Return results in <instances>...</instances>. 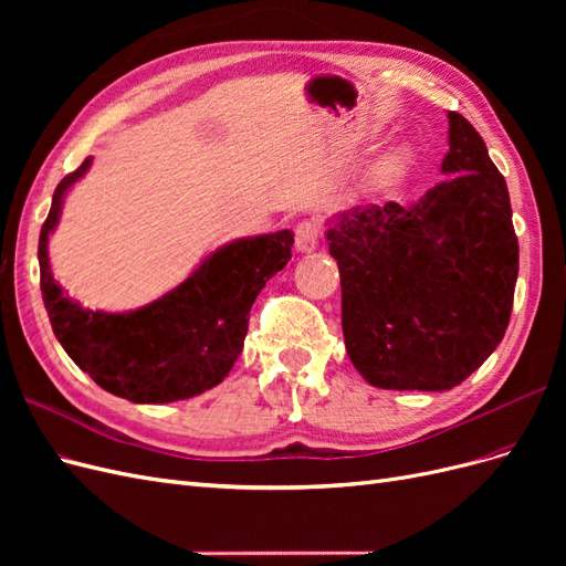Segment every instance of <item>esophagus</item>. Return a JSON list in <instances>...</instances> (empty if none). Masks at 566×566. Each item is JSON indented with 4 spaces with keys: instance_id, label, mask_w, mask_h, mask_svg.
Listing matches in <instances>:
<instances>
[{
    "instance_id": "esophagus-1",
    "label": "esophagus",
    "mask_w": 566,
    "mask_h": 566,
    "mask_svg": "<svg viewBox=\"0 0 566 566\" xmlns=\"http://www.w3.org/2000/svg\"><path fill=\"white\" fill-rule=\"evenodd\" d=\"M318 224L316 221H302L295 229V248L300 252H314L318 248Z\"/></svg>"
}]
</instances>
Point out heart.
Masks as SVG:
<instances>
[{"instance_id":"b5f03b06","label":"heart","mask_w":566,"mask_h":566,"mask_svg":"<svg viewBox=\"0 0 566 566\" xmlns=\"http://www.w3.org/2000/svg\"><path fill=\"white\" fill-rule=\"evenodd\" d=\"M408 165V150L406 148H394L391 153L382 158L380 167H378V181H391L397 179Z\"/></svg>"}]
</instances>
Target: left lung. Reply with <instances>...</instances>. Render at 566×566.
I'll return each instance as SVG.
<instances>
[{
    "label": "left lung",
    "mask_w": 566,
    "mask_h": 566,
    "mask_svg": "<svg viewBox=\"0 0 566 566\" xmlns=\"http://www.w3.org/2000/svg\"><path fill=\"white\" fill-rule=\"evenodd\" d=\"M441 175L408 208L389 200L328 219L342 333L373 387L451 389L486 361L510 323L520 245L507 184L453 111Z\"/></svg>",
    "instance_id": "obj_1"
}]
</instances>
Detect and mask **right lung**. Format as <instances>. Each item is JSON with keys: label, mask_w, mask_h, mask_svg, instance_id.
<instances>
[{"label": "right lung", "mask_w": 566, "mask_h": 566, "mask_svg": "<svg viewBox=\"0 0 566 566\" xmlns=\"http://www.w3.org/2000/svg\"><path fill=\"white\" fill-rule=\"evenodd\" d=\"M90 167L92 158L63 177L40 231V287L51 328L65 354L115 397L134 403L198 397L224 380L243 352L252 304L287 264L293 231L238 238L217 248L184 283L139 310H84L51 276L49 233L59 224L67 188Z\"/></svg>", "instance_id": "add662e5"}]
</instances>
